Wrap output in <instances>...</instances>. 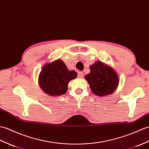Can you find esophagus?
I'll list each match as a JSON object with an SVG mask.
<instances>
[{
  "label": "esophagus",
  "mask_w": 149,
  "mask_h": 149,
  "mask_svg": "<svg viewBox=\"0 0 149 149\" xmlns=\"http://www.w3.org/2000/svg\"><path fill=\"white\" fill-rule=\"evenodd\" d=\"M78 76L79 77L82 78L83 77H84V73H83L82 72H79L78 73Z\"/></svg>",
  "instance_id": "obj_1"
}]
</instances>
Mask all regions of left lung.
<instances>
[{
  "instance_id": "1",
  "label": "left lung",
  "mask_w": 149,
  "mask_h": 149,
  "mask_svg": "<svg viewBox=\"0 0 149 149\" xmlns=\"http://www.w3.org/2000/svg\"><path fill=\"white\" fill-rule=\"evenodd\" d=\"M84 78L93 93L100 96L112 94L116 91L119 82L116 71L101 61H96L91 65L90 73Z\"/></svg>"
}]
</instances>
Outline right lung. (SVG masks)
<instances>
[{
    "instance_id": "obj_1",
    "label": "right lung",
    "mask_w": 149,
    "mask_h": 149,
    "mask_svg": "<svg viewBox=\"0 0 149 149\" xmlns=\"http://www.w3.org/2000/svg\"><path fill=\"white\" fill-rule=\"evenodd\" d=\"M77 77L74 70H68L63 61L57 60L46 64L39 77V84L42 90L51 96H60L68 89V84Z\"/></svg>"
}]
</instances>
